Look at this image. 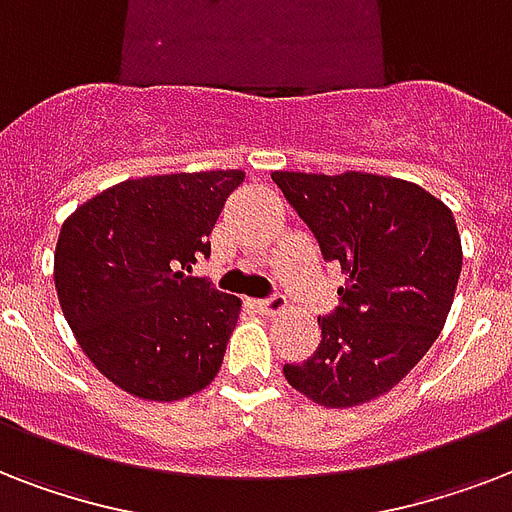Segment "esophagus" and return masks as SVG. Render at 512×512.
I'll return each instance as SVG.
<instances>
[{
  "label": "esophagus",
  "mask_w": 512,
  "mask_h": 512,
  "mask_svg": "<svg viewBox=\"0 0 512 512\" xmlns=\"http://www.w3.org/2000/svg\"><path fill=\"white\" fill-rule=\"evenodd\" d=\"M257 311L265 313V316H273V313H281L287 308V297L284 295H271V297H263V300H252Z\"/></svg>",
  "instance_id": "obj_1"
}]
</instances>
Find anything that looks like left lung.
<instances>
[{"instance_id":"1","label":"left lung","mask_w":512,"mask_h":512,"mask_svg":"<svg viewBox=\"0 0 512 512\" xmlns=\"http://www.w3.org/2000/svg\"><path fill=\"white\" fill-rule=\"evenodd\" d=\"M271 177L324 260L345 273L340 305L319 319V348L284 364V377L321 406L372 401L404 380L444 329L462 271L452 209L398 177Z\"/></svg>"}]
</instances>
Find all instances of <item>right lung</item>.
Instances as JSON below:
<instances>
[{"instance_id":"1","label":"right lung","mask_w":512,"mask_h":512,"mask_svg":"<svg viewBox=\"0 0 512 512\" xmlns=\"http://www.w3.org/2000/svg\"><path fill=\"white\" fill-rule=\"evenodd\" d=\"M241 170L140 177L76 209L55 247V289L100 374L148 401L207 388L223 364L241 300L201 276L209 233Z\"/></svg>"}]
</instances>
